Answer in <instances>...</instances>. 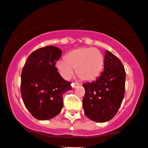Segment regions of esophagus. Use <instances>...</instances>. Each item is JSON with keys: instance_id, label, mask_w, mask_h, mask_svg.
<instances>
[{"instance_id": "34e87169", "label": "esophagus", "mask_w": 148, "mask_h": 148, "mask_svg": "<svg viewBox=\"0 0 148 148\" xmlns=\"http://www.w3.org/2000/svg\"><path fill=\"white\" fill-rule=\"evenodd\" d=\"M80 86V84L79 83L74 82V83L71 84V86H72L73 88H75V87H77V86Z\"/></svg>"}]
</instances>
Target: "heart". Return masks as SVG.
Segmentation results:
<instances>
[{"mask_svg": "<svg viewBox=\"0 0 148 148\" xmlns=\"http://www.w3.org/2000/svg\"><path fill=\"white\" fill-rule=\"evenodd\" d=\"M65 60L56 64L61 75L69 79L77 69V76L84 81H93L102 73L104 59L102 53L95 48L84 47L71 51Z\"/></svg>", "mask_w": 148, "mask_h": 148, "instance_id": "obj_1", "label": "heart"}]
</instances>
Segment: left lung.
I'll return each mask as SVG.
<instances>
[{
  "label": "left lung",
  "mask_w": 148,
  "mask_h": 148,
  "mask_svg": "<svg viewBox=\"0 0 148 148\" xmlns=\"http://www.w3.org/2000/svg\"><path fill=\"white\" fill-rule=\"evenodd\" d=\"M125 77L121 61L106 51L104 71L95 82L83 84L85 89L83 108L88 118L105 122L115 116L125 96Z\"/></svg>",
  "instance_id": "left-lung-1"
}]
</instances>
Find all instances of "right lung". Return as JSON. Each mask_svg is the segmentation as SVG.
I'll use <instances>...</instances> for the list:
<instances>
[{
	"label": "right lung",
	"instance_id": "1",
	"mask_svg": "<svg viewBox=\"0 0 148 148\" xmlns=\"http://www.w3.org/2000/svg\"><path fill=\"white\" fill-rule=\"evenodd\" d=\"M62 52L53 46L37 49L28 56L22 70V99L37 120H50L59 114L63 107V95L72 88L55 66Z\"/></svg>",
	"mask_w": 148,
	"mask_h": 148
}]
</instances>
